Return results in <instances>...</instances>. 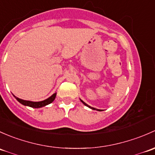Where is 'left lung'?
Instances as JSON below:
<instances>
[{"label":"left lung","mask_w":155,"mask_h":155,"mask_svg":"<svg viewBox=\"0 0 155 155\" xmlns=\"http://www.w3.org/2000/svg\"><path fill=\"white\" fill-rule=\"evenodd\" d=\"M80 100H81V102H82V103H83V104H84V105H85V106L88 107H89V108H91V109H92V110H98V111H101V110H98V109H95V108H94V107H90V106H89V105H88V104H86V103H85V102H84V101H82V100H81V99H80Z\"/></svg>","instance_id":"1"}]
</instances>
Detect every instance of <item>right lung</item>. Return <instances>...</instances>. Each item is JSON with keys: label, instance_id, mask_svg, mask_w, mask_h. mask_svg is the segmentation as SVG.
<instances>
[{"label": "right lung", "instance_id": "obj_1", "mask_svg": "<svg viewBox=\"0 0 155 155\" xmlns=\"http://www.w3.org/2000/svg\"><path fill=\"white\" fill-rule=\"evenodd\" d=\"M56 95H57V92L54 93L51 96L49 97V98H47V99L44 100V101H37V102L26 101V100L21 99V98H17V97H15V95H14V97L16 98L17 101L20 102L21 104L25 105V106H28V107H33V108H40V107H42L46 106V105L52 103V102L54 101V100L55 99Z\"/></svg>", "mask_w": 155, "mask_h": 155}]
</instances>
